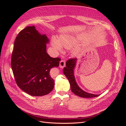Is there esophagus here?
<instances>
[{
  "mask_svg": "<svg viewBox=\"0 0 126 126\" xmlns=\"http://www.w3.org/2000/svg\"><path fill=\"white\" fill-rule=\"evenodd\" d=\"M64 66H65V61L63 60H61L60 62V63H59V67L61 68H63Z\"/></svg>",
  "mask_w": 126,
  "mask_h": 126,
  "instance_id": "1",
  "label": "esophagus"
}]
</instances>
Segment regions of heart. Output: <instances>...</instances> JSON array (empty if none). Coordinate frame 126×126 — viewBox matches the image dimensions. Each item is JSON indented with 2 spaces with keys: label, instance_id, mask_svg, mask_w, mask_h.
Masks as SVG:
<instances>
[{
  "label": "heart",
  "instance_id": "heart-1",
  "mask_svg": "<svg viewBox=\"0 0 126 126\" xmlns=\"http://www.w3.org/2000/svg\"><path fill=\"white\" fill-rule=\"evenodd\" d=\"M79 43V40L77 37L73 36H62L59 39H57L55 36L51 38V45L55 50L58 52H60L63 51V47L70 49L77 46ZM77 54V51L75 50L74 54Z\"/></svg>",
  "mask_w": 126,
  "mask_h": 126
}]
</instances>
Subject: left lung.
I'll list each match as a JSON object with an SVG mask.
<instances>
[{
  "mask_svg": "<svg viewBox=\"0 0 126 126\" xmlns=\"http://www.w3.org/2000/svg\"><path fill=\"white\" fill-rule=\"evenodd\" d=\"M77 62V58L68 60L66 63V67H64L63 69L64 75L66 76V77L69 81L72 92L79 97L86 98L96 97L99 96V94H95L87 93L81 89L78 85L77 82L76 81L74 75V70Z\"/></svg>",
  "mask_w": 126,
  "mask_h": 126,
  "instance_id": "1",
  "label": "left lung"
}]
</instances>
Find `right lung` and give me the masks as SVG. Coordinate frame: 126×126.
Masks as SVG:
<instances>
[{
    "mask_svg": "<svg viewBox=\"0 0 126 126\" xmlns=\"http://www.w3.org/2000/svg\"><path fill=\"white\" fill-rule=\"evenodd\" d=\"M49 42L35 26L22 29L15 40L11 62L14 77L18 86L31 96H44L54 89V80L49 72L59 66L60 60L47 53Z\"/></svg>",
    "mask_w": 126,
    "mask_h": 126,
    "instance_id": "obj_1",
    "label": "right lung"
}]
</instances>
